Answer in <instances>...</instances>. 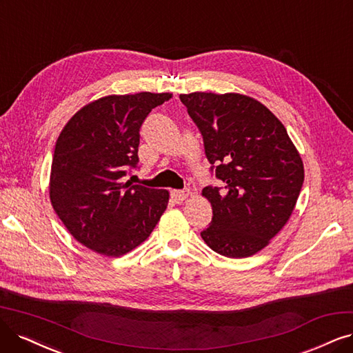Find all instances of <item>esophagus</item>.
<instances>
[{
    "label": "esophagus",
    "mask_w": 353,
    "mask_h": 353,
    "mask_svg": "<svg viewBox=\"0 0 353 353\" xmlns=\"http://www.w3.org/2000/svg\"><path fill=\"white\" fill-rule=\"evenodd\" d=\"M190 196V190H173L172 192V199L176 203H181Z\"/></svg>",
    "instance_id": "obj_1"
}]
</instances>
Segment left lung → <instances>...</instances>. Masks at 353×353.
<instances>
[{
    "label": "left lung",
    "mask_w": 353,
    "mask_h": 353,
    "mask_svg": "<svg viewBox=\"0 0 353 353\" xmlns=\"http://www.w3.org/2000/svg\"><path fill=\"white\" fill-rule=\"evenodd\" d=\"M180 100L224 183V190H202L214 215L201 236L219 254L250 257L288 223L304 181L301 155L282 122L253 97L198 91Z\"/></svg>",
    "instance_id": "left-lung-1"
}]
</instances>
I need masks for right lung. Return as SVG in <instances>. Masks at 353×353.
<instances>
[{"label": "right lung", "instance_id": "add662e5", "mask_svg": "<svg viewBox=\"0 0 353 353\" xmlns=\"http://www.w3.org/2000/svg\"><path fill=\"white\" fill-rule=\"evenodd\" d=\"M172 93L110 94L85 104L61 130L49 198L71 236L99 254L119 257L145 241L170 193L123 181L137 167L139 128Z\"/></svg>", "mask_w": 353, "mask_h": 353}]
</instances>
